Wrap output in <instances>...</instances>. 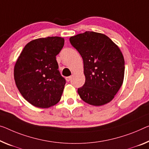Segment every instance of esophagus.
Segmentation results:
<instances>
[{"instance_id": "1", "label": "esophagus", "mask_w": 149, "mask_h": 149, "mask_svg": "<svg viewBox=\"0 0 149 149\" xmlns=\"http://www.w3.org/2000/svg\"><path fill=\"white\" fill-rule=\"evenodd\" d=\"M71 79H72V77L70 76V77H68L66 78V80H67V81L69 82V81H70V80H71Z\"/></svg>"}]
</instances>
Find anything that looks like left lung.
I'll return each mask as SVG.
<instances>
[{
	"instance_id": "obj_1",
	"label": "left lung",
	"mask_w": 149,
	"mask_h": 149,
	"mask_svg": "<svg viewBox=\"0 0 149 149\" xmlns=\"http://www.w3.org/2000/svg\"><path fill=\"white\" fill-rule=\"evenodd\" d=\"M69 40L83 60L85 82L78 88L80 97L94 106L111 101L124 80L125 60L119 48L104 34L93 31Z\"/></svg>"
}]
</instances>
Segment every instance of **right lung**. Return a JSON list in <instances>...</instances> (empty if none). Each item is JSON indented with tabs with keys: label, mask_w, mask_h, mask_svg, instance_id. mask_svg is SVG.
<instances>
[{
	"label": "right lung",
	"mask_w": 149,
	"mask_h": 149,
	"mask_svg": "<svg viewBox=\"0 0 149 149\" xmlns=\"http://www.w3.org/2000/svg\"><path fill=\"white\" fill-rule=\"evenodd\" d=\"M65 39L58 36L40 38L25 46L16 62V85L29 103L49 108L61 100L66 80L61 76L56 56Z\"/></svg>",
	"instance_id": "right-lung-1"
}]
</instances>
